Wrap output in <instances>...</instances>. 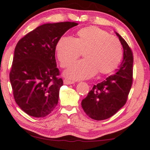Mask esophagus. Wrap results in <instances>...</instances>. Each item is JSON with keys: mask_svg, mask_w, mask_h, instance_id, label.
I'll return each instance as SVG.
<instances>
[{"mask_svg": "<svg viewBox=\"0 0 150 150\" xmlns=\"http://www.w3.org/2000/svg\"><path fill=\"white\" fill-rule=\"evenodd\" d=\"M75 82L73 81H71V80L69 79H64V84H66V85H69V84H73Z\"/></svg>", "mask_w": 150, "mask_h": 150, "instance_id": "34e87169", "label": "esophagus"}]
</instances>
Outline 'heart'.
Here are the masks:
<instances>
[{
	"instance_id": "obj_1",
	"label": "heart",
	"mask_w": 150,
	"mask_h": 150,
	"mask_svg": "<svg viewBox=\"0 0 150 150\" xmlns=\"http://www.w3.org/2000/svg\"><path fill=\"white\" fill-rule=\"evenodd\" d=\"M56 50L62 67H69L83 52L85 59L64 71V75L73 80L88 79L98 72L101 75L109 74L117 68L123 56L119 40L96 26L81 28L75 39L61 37Z\"/></svg>"
}]
</instances>
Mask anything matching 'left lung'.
I'll return each mask as SVG.
<instances>
[{
    "instance_id": "left-lung-1",
    "label": "left lung",
    "mask_w": 150,
    "mask_h": 150,
    "mask_svg": "<svg viewBox=\"0 0 150 150\" xmlns=\"http://www.w3.org/2000/svg\"><path fill=\"white\" fill-rule=\"evenodd\" d=\"M123 47V60L113 75L94 85L81 101L83 111L95 120L108 119L125 105L132 82L133 56L127 43L115 32Z\"/></svg>"
}]
</instances>
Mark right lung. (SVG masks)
I'll use <instances>...</instances> for the list:
<instances>
[{"mask_svg": "<svg viewBox=\"0 0 150 150\" xmlns=\"http://www.w3.org/2000/svg\"><path fill=\"white\" fill-rule=\"evenodd\" d=\"M77 25L70 22L41 25L17 43L10 82L16 103L30 116L45 117L58 104L63 81L57 77L56 44Z\"/></svg>", "mask_w": 150, "mask_h": 150, "instance_id": "1", "label": "right lung"}]
</instances>
